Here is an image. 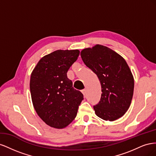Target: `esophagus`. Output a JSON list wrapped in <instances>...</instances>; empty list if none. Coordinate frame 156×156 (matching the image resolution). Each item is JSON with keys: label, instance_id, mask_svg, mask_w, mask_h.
<instances>
[{"label": "esophagus", "instance_id": "esophagus-1", "mask_svg": "<svg viewBox=\"0 0 156 156\" xmlns=\"http://www.w3.org/2000/svg\"><path fill=\"white\" fill-rule=\"evenodd\" d=\"M82 93H83V95L85 96L86 94H87V89H83L82 90Z\"/></svg>", "mask_w": 156, "mask_h": 156}]
</instances>
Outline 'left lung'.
<instances>
[{
	"mask_svg": "<svg viewBox=\"0 0 156 156\" xmlns=\"http://www.w3.org/2000/svg\"><path fill=\"white\" fill-rule=\"evenodd\" d=\"M81 56L101 83L100 101L94 106L96 115L111 122L123 116L131 105L134 90V78L125 59L99 44L83 49Z\"/></svg>",
	"mask_w": 156,
	"mask_h": 156,
	"instance_id": "1",
	"label": "left lung"
}]
</instances>
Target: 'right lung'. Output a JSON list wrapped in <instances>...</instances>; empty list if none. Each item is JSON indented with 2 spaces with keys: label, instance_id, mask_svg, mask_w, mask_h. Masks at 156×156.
<instances>
[{
  "label": "right lung",
  "instance_id": "1",
  "mask_svg": "<svg viewBox=\"0 0 156 156\" xmlns=\"http://www.w3.org/2000/svg\"><path fill=\"white\" fill-rule=\"evenodd\" d=\"M75 50H56L43 56L32 70L30 90L33 107L50 127L62 129L77 116L83 94L67 77L69 68L79 55Z\"/></svg>",
  "mask_w": 156,
  "mask_h": 156
}]
</instances>
